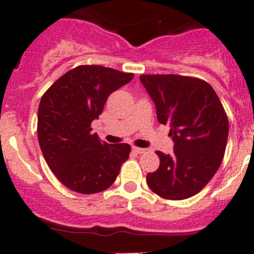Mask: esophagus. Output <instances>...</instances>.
Instances as JSON below:
<instances>
[{"mask_svg":"<svg viewBox=\"0 0 254 254\" xmlns=\"http://www.w3.org/2000/svg\"><path fill=\"white\" fill-rule=\"evenodd\" d=\"M145 148L141 147H136V146H132V152L137 153V155H141V153H145Z\"/></svg>","mask_w":254,"mask_h":254,"instance_id":"esophagus-1","label":"esophagus"}]
</instances>
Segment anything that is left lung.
Segmentation results:
<instances>
[{"mask_svg": "<svg viewBox=\"0 0 254 254\" xmlns=\"http://www.w3.org/2000/svg\"><path fill=\"white\" fill-rule=\"evenodd\" d=\"M157 120L170 127L172 155L157 151L160 167L146 177L161 198L183 200L201 190L225 155L229 120L216 92L205 81L179 75H141Z\"/></svg>", "mask_w": 254, "mask_h": 254, "instance_id": "8db88e82", "label": "left lung"}]
</instances>
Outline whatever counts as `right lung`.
Returning a JSON list of instances; mask_svg holds the SVG:
<instances>
[{
  "label": "right lung",
  "mask_w": 254,
  "mask_h": 254,
  "mask_svg": "<svg viewBox=\"0 0 254 254\" xmlns=\"http://www.w3.org/2000/svg\"><path fill=\"white\" fill-rule=\"evenodd\" d=\"M134 73L99 65L67 71L43 94L38 109V140L49 168L65 187L81 194L106 190L114 183L131 147L107 143L92 134L91 123L109 94Z\"/></svg>",
  "instance_id": "add662e5"
}]
</instances>
